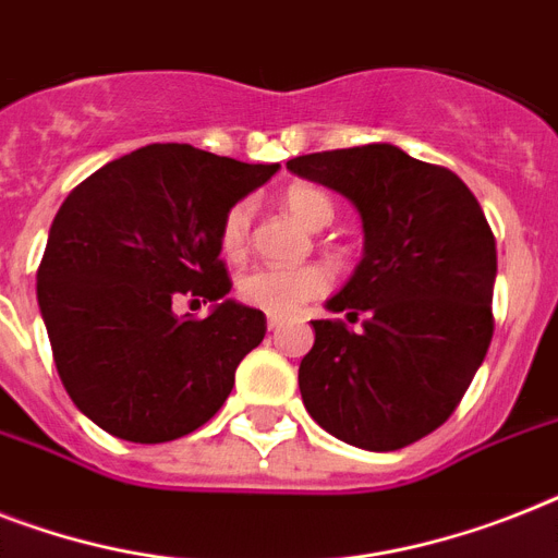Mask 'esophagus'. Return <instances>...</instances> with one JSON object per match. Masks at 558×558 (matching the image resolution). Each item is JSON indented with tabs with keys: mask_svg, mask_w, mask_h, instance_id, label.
<instances>
[{
	"mask_svg": "<svg viewBox=\"0 0 558 558\" xmlns=\"http://www.w3.org/2000/svg\"><path fill=\"white\" fill-rule=\"evenodd\" d=\"M280 324H283V320L275 318V315H269V318H266V326H269V332H278Z\"/></svg>",
	"mask_w": 558,
	"mask_h": 558,
	"instance_id": "esophagus-1",
	"label": "esophagus"
}]
</instances>
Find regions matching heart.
Listing matches in <instances>:
<instances>
[{
    "instance_id": "b5f03b06",
    "label": "heart",
    "mask_w": 558,
    "mask_h": 558,
    "mask_svg": "<svg viewBox=\"0 0 558 558\" xmlns=\"http://www.w3.org/2000/svg\"><path fill=\"white\" fill-rule=\"evenodd\" d=\"M283 206L310 229H324L335 217L332 201L320 189L306 183L289 185L287 194H283ZM248 232H252V203L238 201L234 206L226 208L223 220H220V232H217L220 252L229 260L246 255ZM329 283H332V278H329L326 266L320 264L255 266L238 278V294L246 306L283 318V315L301 310L306 301H315V298L329 292Z\"/></svg>"
}]
</instances>
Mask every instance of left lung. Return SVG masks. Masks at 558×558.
I'll return each instance as SVG.
<instances>
[{
  "label": "left lung",
  "instance_id": "left-lung-1",
  "mask_svg": "<svg viewBox=\"0 0 558 558\" xmlns=\"http://www.w3.org/2000/svg\"><path fill=\"white\" fill-rule=\"evenodd\" d=\"M287 169L343 194L364 220V257L312 320L298 369L326 433L389 452L450 418L493 338L496 238L459 174L398 146L303 154Z\"/></svg>",
  "mask_w": 558,
  "mask_h": 558
}]
</instances>
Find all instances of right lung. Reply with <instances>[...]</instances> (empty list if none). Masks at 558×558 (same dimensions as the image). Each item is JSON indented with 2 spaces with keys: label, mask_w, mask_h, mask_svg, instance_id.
Segmentation results:
<instances>
[{
  "label": "right lung",
  "mask_w": 558,
  "mask_h": 558,
  "mask_svg": "<svg viewBox=\"0 0 558 558\" xmlns=\"http://www.w3.org/2000/svg\"><path fill=\"white\" fill-rule=\"evenodd\" d=\"M278 169L154 143L94 171L59 206L36 298L62 387L97 427L162 444L223 407L266 315L226 298L217 232L226 208ZM183 293L215 302L209 318L177 319L170 303Z\"/></svg>",
  "instance_id": "add662e5"
}]
</instances>
